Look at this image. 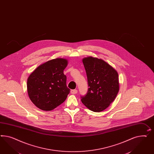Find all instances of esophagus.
Masks as SVG:
<instances>
[{
  "label": "esophagus",
  "instance_id": "esophagus-1",
  "mask_svg": "<svg viewBox=\"0 0 154 154\" xmlns=\"http://www.w3.org/2000/svg\"><path fill=\"white\" fill-rule=\"evenodd\" d=\"M70 92L71 94H76L78 93V91L76 89H73V90H71Z\"/></svg>",
  "mask_w": 154,
  "mask_h": 154
}]
</instances>
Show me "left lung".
Returning a JSON list of instances; mask_svg holds the SVG:
<instances>
[{
    "label": "left lung",
    "instance_id": "8db88e82",
    "mask_svg": "<svg viewBox=\"0 0 154 154\" xmlns=\"http://www.w3.org/2000/svg\"><path fill=\"white\" fill-rule=\"evenodd\" d=\"M83 63L88 79V92L81 101L89 110L101 112L114 101L119 90L116 70L106 62L96 57H85Z\"/></svg>",
    "mask_w": 154,
    "mask_h": 154
}]
</instances>
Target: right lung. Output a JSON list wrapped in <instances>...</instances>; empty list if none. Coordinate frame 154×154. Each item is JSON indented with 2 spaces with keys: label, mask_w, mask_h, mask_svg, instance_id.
Segmentation results:
<instances>
[{
  "label": "right lung",
  "mask_w": 154,
  "mask_h": 154,
  "mask_svg": "<svg viewBox=\"0 0 154 154\" xmlns=\"http://www.w3.org/2000/svg\"><path fill=\"white\" fill-rule=\"evenodd\" d=\"M65 58H57L38 66L29 76L27 90L31 102L44 111H51L66 100L70 89L66 86L63 70Z\"/></svg>",
  "instance_id": "add662e5"
}]
</instances>
